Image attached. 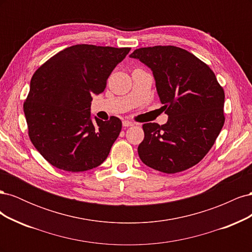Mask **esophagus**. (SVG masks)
<instances>
[{"label":"esophagus","instance_id":"esophagus-1","mask_svg":"<svg viewBox=\"0 0 252 252\" xmlns=\"http://www.w3.org/2000/svg\"><path fill=\"white\" fill-rule=\"evenodd\" d=\"M134 124L132 123V122H130V121H127V120H124L123 121V126L124 127H131V126H133Z\"/></svg>","mask_w":252,"mask_h":252}]
</instances>
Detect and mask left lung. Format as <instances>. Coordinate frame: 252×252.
<instances>
[{
    "mask_svg": "<svg viewBox=\"0 0 252 252\" xmlns=\"http://www.w3.org/2000/svg\"><path fill=\"white\" fill-rule=\"evenodd\" d=\"M154 73L168 122L143 124L138 152L142 162L165 173L184 171L208 154L222 130L225 94L216 74L203 61L175 46L135 49Z\"/></svg>",
    "mask_w": 252,
    "mask_h": 252,
    "instance_id": "left-lung-1",
    "label": "left lung"
}]
</instances>
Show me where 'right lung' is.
Listing matches in <instances>:
<instances>
[{
  "mask_svg": "<svg viewBox=\"0 0 252 252\" xmlns=\"http://www.w3.org/2000/svg\"><path fill=\"white\" fill-rule=\"evenodd\" d=\"M129 51V47L79 44L37 68L24 113L30 141L52 166L80 172L107 158L122 122L117 117L91 120V95L103 93L114 67Z\"/></svg>",
  "mask_w": 252,
  "mask_h": 252,
  "instance_id": "add662e5",
  "label": "right lung"
}]
</instances>
